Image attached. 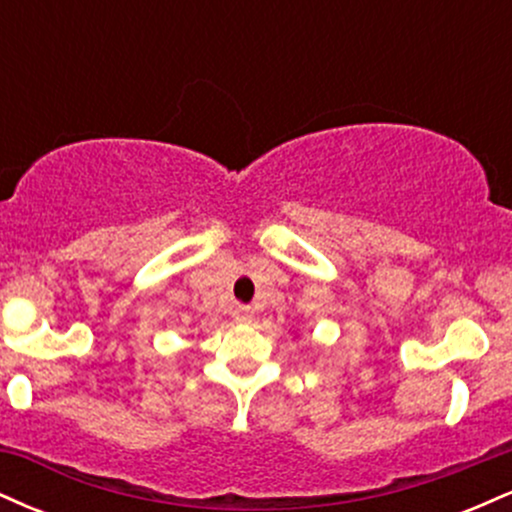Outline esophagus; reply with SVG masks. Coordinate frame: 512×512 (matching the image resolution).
<instances>
[{
	"label": "esophagus",
	"mask_w": 512,
	"mask_h": 512,
	"mask_svg": "<svg viewBox=\"0 0 512 512\" xmlns=\"http://www.w3.org/2000/svg\"><path fill=\"white\" fill-rule=\"evenodd\" d=\"M233 320H236V322H252V320H255V313H252V308H248V305H238V308L233 310Z\"/></svg>",
	"instance_id": "esophagus-1"
}]
</instances>
